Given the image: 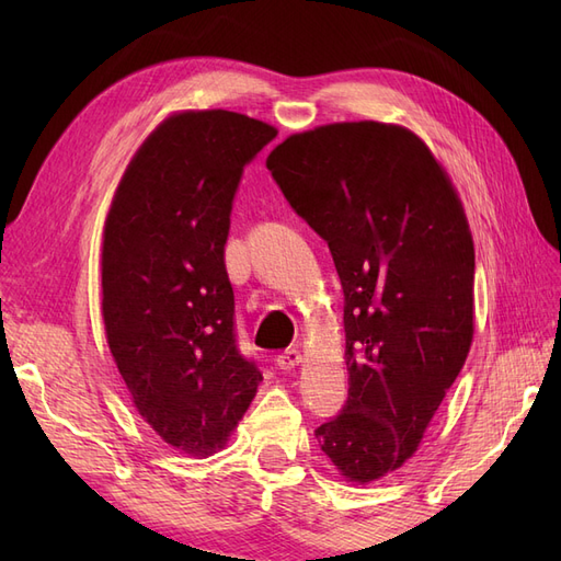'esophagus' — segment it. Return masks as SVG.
Returning a JSON list of instances; mask_svg holds the SVG:
<instances>
[{
	"instance_id": "esophagus-1",
	"label": "esophagus",
	"mask_w": 561,
	"mask_h": 561,
	"mask_svg": "<svg viewBox=\"0 0 561 561\" xmlns=\"http://www.w3.org/2000/svg\"><path fill=\"white\" fill-rule=\"evenodd\" d=\"M299 363H301V353H299V351H295V348H290V351L280 353L278 358H276V365H278L280 369H285V371L295 369Z\"/></svg>"
}]
</instances>
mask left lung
I'll list each match as a JSON object with an SVG mask.
<instances>
[{
	"label": "left lung",
	"mask_w": 561,
	"mask_h": 561,
	"mask_svg": "<svg viewBox=\"0 0 561 561\" xmlns=\"http://www.w3.org/2000/svg\"><path fill=\"white\" fill-rule=\"evenodd\" d=\"M266 168L328 241L344 287L348 400L316 431L346 482L402 468L463 369L474 245L445 165L410 128L339 122L285 138Z\"/></svg>",
	"instance_id": "1"
}]
</instances>
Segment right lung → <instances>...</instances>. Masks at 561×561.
I'll use <instances>...</instances> for the list:
<instances>
[{"mask_svg": "<svg viewBox=\"0 0 561 561\" xmlns=\"http://www.w3.org/2000/svg\"><path fill=\"white\" fill-rule=\"evenodd\" d=\"M278 130L229 110L168 114L128 161L103 229V320L133 407L165 445L225 449L257 396L225 268L243 165Z\"/></svg>", "mask_w": 561, "mask_h": 561, "instance_id": "1", "label": "right lung"}]
</instances>
